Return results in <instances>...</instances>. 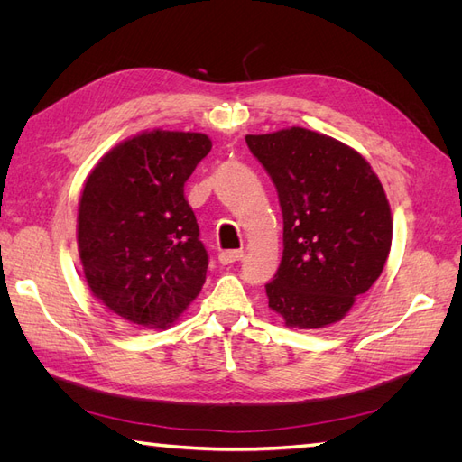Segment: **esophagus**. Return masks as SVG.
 I'll return each mask as SVG.
<instances>
[{
    "label": "esophagus",
    "mask_w": 462,
    "mask_h": 462,
    "mask_svg": "<svg viewBox=\"0 0 462 462\" xmlns=\"http://www.w3.org/2000/svg\"><path fill=\"white\" fill-rule=\"evenodd\" d=\"M217 258H219V262L223 265L233 263V262H239L243 258V250H221Z\"/></svg>",
    "instance_id": "34e87169"
}]
</instances>
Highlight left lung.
<instances>
[{
  "mask_svg": "<svg viewBox=\"0 0 462 462\" xmlns=\"http://www.w3.org/2000/svg\"><path fill=\"white\" fill-rule=\"evenodd\" d=\"M270 173L283 214V258L265 285L287 328L318 329L343 319L382 275L393 217L372 165L328 134L289 127L246 134Z\"/></svg>",
  "mask_w": 462,
  "mask_h": 462,
  "instance_id": "obj_1",
  "label": "left lung"
}]
</instances>
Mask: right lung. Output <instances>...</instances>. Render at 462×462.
Here are the masks:
<instances>
[{
  "label": "right lung",
  "mask_w": 462,
  "mask_h": 462,
  "mask_svg": "<svg viewBox=\"0 0 462 462\" xmlns=\"http://www.w3.org/2000/svg\"><path fill=\"white\" fill-rule=\"evenodd\" d=\"M209 150L202 133L152 129L111 148L87 177L82 272L92 295L134 326L170 328L202 291L208 253L185 183Z\"/></svg>",
  "instance_id": "1"
}]
</instances>
